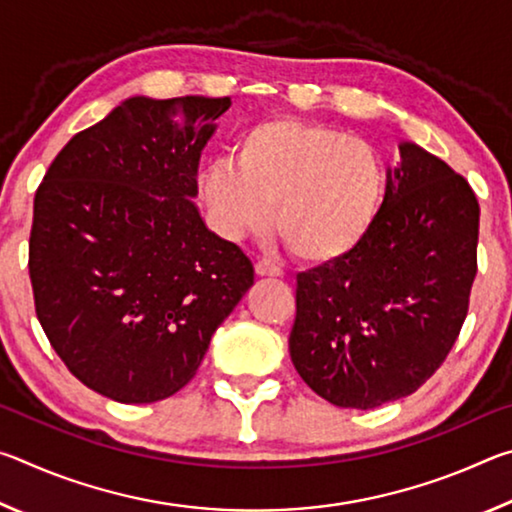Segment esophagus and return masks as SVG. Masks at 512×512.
<instances>
[{"instance_id": "1", "label": "esophagus", "mask_w": 512, "mask_h": 512, "mask_svg": "<svg viewBox=\"0 0 512 512\" xmlns=\"http://www.w3.org/2000/svg\"><path fill=\"white\" fill-rule=\"evenodd\" d=\"M255 273L259 277H280L282 268L275 266L273 262H268V259H259V262L255 264Z\"/></svg>"}]
</instances>
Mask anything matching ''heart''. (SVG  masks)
I'll list each match as a JSON object with an SVG mask.
<instances>
[{"mask_svg": "<svg viewBox=\"0 0 512 512\" xmlns=\"http://www.w3.org/2000/svg\"><path fill=\"white\" fill-rule=\"evenodd\" d=\"M386 169L370 142L300 119H266L237 137L235 160L219 155L198 173L212 228L230 241L271 219L305 262L350 255L375 225Z\"/></svg>", "mask_w": 512, "mask_h": 512, "instance_id": "b5f03b06", "label": "heart"}]
</instances>
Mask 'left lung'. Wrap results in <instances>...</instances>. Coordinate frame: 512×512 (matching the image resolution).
Instances as JSON below:
<instances>
[{"mask_svg": "<svg viewBox=\"0 0 512 512\" xmlns=\"http://www.w3.org/2000/svg\"><path fill=\"white\" fill-rule=\"evenodd\" d=\"M368 237L298 275L291 361L343 409H377L418 391L447 359L470 305L479 201L463 176L400 144Z\"/></svg>", "mask_w": 512, "mask_h": 512, "instance_id": "8db88e82", "label": "left lung"}]
</instances>
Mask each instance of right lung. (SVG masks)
<instances>
[{
    "instance_id": "obj_1",
    "label": "right lung",
    "mask_w": 512,
    "mask_h": 512,
    "mask_svg": "<svg viewBox=\"0 0 512 512\" xmlns=\"http://www.w3.org/2000/svg\"><path fill=\"white\" fill-rule=\"evenodd\" d=\"M230 97H131L76 133L33 201L36 314L72 375L149 404L196 375L255 268L207 230L192 198Z\"/></svg>"
}]
</instances>
